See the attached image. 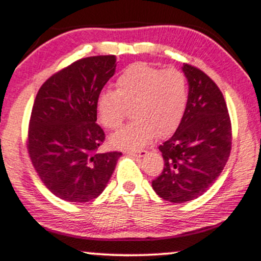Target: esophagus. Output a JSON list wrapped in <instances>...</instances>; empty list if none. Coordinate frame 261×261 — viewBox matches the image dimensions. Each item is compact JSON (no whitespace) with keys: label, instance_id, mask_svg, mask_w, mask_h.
<instances>
[{"label":"esophagus","instance_id":"obj_1","mask_svg":"<svg viewBox=\"0 0 261 261\" xmlns=\"http://www.w3.org/2000/svg\"><path fill=\"white\" fill-rule=\"evenodd\" d=\"M127 153H130V154H135V156H139V157H144L145 154L147 153V151H145V150H141V151L127 150Z\"/></svg>","mask_w":261,"mask_h":261}]
</instances>
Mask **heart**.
<instances>
[{
  "instance_id": "1",
  "label": "heart",
  "mask_w": 261,
  "mask_h": 261,
  "mask_svg": "<svg viewBox=\"0 0 261 261\" xmlns=\"http://www.w3.org/2000/svg\"><path fill=\"white\" fill-rule=\"evenodd\" d=\"M188 85L181 70L161 69L148 63L127 67L116 80V90L105 89L96 99L99 121L116 130L131 108L134 121L111 136L116 147H141L156 136L170 135L185 115Z\"/></svg>"
}]
</instances>
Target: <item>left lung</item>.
<instances>
[{
    "label": "left lung",
    "mask_w": 261,
    "mask_h": 261,
    "mask_svg": "<svg viewBox=\"0 0 261 261\" xmlns=\"http://www.w3.org/2000/svg\"><path fill=\"white\" fill-rule=\"evenodd\" d=\"M188 101L176 133L160 145L165 160L152 181L160 197L172 203L198 198L216 182L231 150V122L220 89L204 71L185 63Z\"/></svg>",
    "instance_id": "1"
}]
</instances>
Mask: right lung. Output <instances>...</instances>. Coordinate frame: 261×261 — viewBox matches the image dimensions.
Returning <instances> with one entry per match:
<instances>
[{"label":"right lung","mask_w":261,"mask_h":261,"mask_svg":"<svg viewBox=\"0 0 261 261\" xmlns=\"http://www.w3.org/2000/svg\"><path fill=\"white\" fill-rule=\"evenodd\" d=\"M115 62V56H95L71 63L45 80L34 100L28 154L45 187L67 202L96 198L121 156L98 152L105 134L96 124V99Z\"/></svg>","instance_id":"1"}]
</instances>
